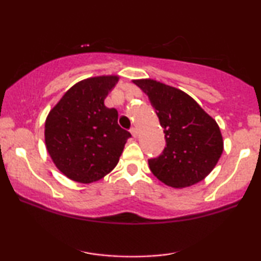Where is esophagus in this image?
Returning <instances> with one entry per match:
<instances>
[{
    "label": "esophagus",
    "mask_w": 261,
    "mask_h": 261,
    "mask_svg": "<svg viewBox=\"0 0 261 261\" xmlns=\"http://www.w3.org/2000/svg\"><path fill=\"white\" fill-rule=\"evenodd\" d=\"M130 134H132V137L133 138H137L138 137V129L135 127H133V128H130Z\"/></svg>",
    "instance_id": "34e87169"
}]
</instances>
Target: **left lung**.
Returning <instances> with one entry per match:
<instances>
[{"mask_svg":"<svg viewBox=\"0 0 261 261\" xmlns=\"http://www.w3.org/2000/svg\"><path fill=\"white\" fill-rule=\"evenodd\" d=\"M159 117L166 147L148 159L152 173L172 188H187L204 179L219 162L223 140L216 121L179 89L153 80L133 81Z\"/></svg>","mask_w":261,"mask_h":261,"instance_id":"8db88e82","label":"left lung"}]
</instances>
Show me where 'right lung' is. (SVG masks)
I'll return each instance as SVG.
<instances>
[{"label":"right lung","mask_w":261,"mask_h":261,"mask_svg":"<svg viewBox=\"0 0 261 261\" xmlns=\"http://www.w3.org/2000/svg\"><path fill=\"white\" fill-rule=\"evenodd\" d=\"M117 82V76L78 82L46 119L48 154L60 172L78 183H92L108 174L132 137L117 123V110L105 106Z\"/></svg>","instance_id":"right-lung-1"}]
</instances>
